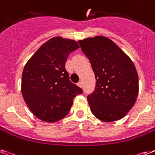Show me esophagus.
I'll use <instances>...</instances> for the list:
<instances>
[{"label": "esophagus", "mask_w": 155, "mask_h": 155, "mask_svg": "<svg viewBox=\"0 0 155 155\" xmlns=\"http://www.w3.org/2000/svg\"><path fill=\"white\" fill-rule=\"evenodd\" d=\"M77 85L79 87H83V83H82L81 81L79 82V83H78V84H77Z\"/></svg>", "instance_id": "esophagus-1"}]
</instances>
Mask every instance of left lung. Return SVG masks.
Returning <instances> with one entry per match:
<instances>
[{
    "label": "left lung",
    "mask_w": 155,
    "mask_h": 155,
    "mask_svg": "<svg viewBox=\"0 0 155 155\" xmlns=\"http://www.w3.org/2000/svg\"><path fill=\"white\" fill-rule=\"evenodd\" d=\"M78 42L96 79L95 91L87 96L91 111L101 121L121 119L133 107L139 94V76L134 63L106 36Z\"/></svg>",
    "instance_id": "obj_1"
}]
</instances>
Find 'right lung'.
Returning <instances> with one entry per match:
<instances>
[{"instance_id": "right-lung-1", "label": "right lung", "mask_w": 155, "mask_h": 155, "mask_svg": "<svg viewBox=\"0 0 155 155\" xmlns=\"http://www.w3.org/2000/svg\"><path fill=\"white\" fill-rule=\"evenodd\" d=\"M76 41L56 36L41 45L24 68L21 92L34 115L47 123L64 118L73 99L83 92L69 80L65 63L79 48Z\"/></svg>"}]
</instances>
